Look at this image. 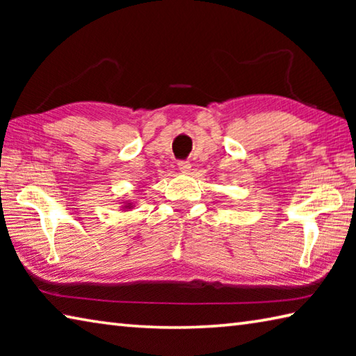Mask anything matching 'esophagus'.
Instances as JSON below:
<instances>
[{"mask_svg":"<svg viewBox=\"0 0 356 356\" xmlns=\"http://www.w3.org/2000/svg\"><path fill=\"white\" fill-rule=\"evenodd\" d=\"M177 166H179L180 172H188V171L191 170V165H190V161H179Z\"/></svg>","mask_w":356,"mask_h":356,"instance_id":"34e87169","label":"esophagus"}]
</instances>
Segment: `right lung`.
<instances>
[{"instance_id": "add662e5", "label": "right lung", "mask_w": 356, "mask_h": 356, "mask_svg": "<svg viewBox=\"0 0 356 356\" xmlns=\"http://www.w3.org/2000/svg\"><path fill=\"white\" fill-rule=\"evenodd\" d=\"M131 207H134V204H131V202H125L124 206H122L124 210H129V209H131Z\"/></svg>"}]
</instances>
